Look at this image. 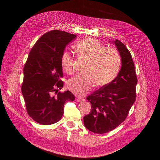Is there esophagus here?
I'll use <instances>...</instances> for the list:
<instances>
[{
    "mask_svg": "<svg viewBox=\"0 0 160 160\" xmlns=\"http://www.w3.org/2000/svg\"><path fill=\"white\" fill-rule=\"evenodd\" d=\"M77 102H83V101H84L85 100L83 99V98H77Z\"/></svg>",
    "mask_w": 160,
    "mask_h": 160,
    "instance_id": "esophagus-1",
    "label": "esophagus"
}]
</instances>
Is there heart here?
I'll use <instances>...</instances> for the list:
<instances>
[{"label": "heart", "mask_w": 160, "mask_h": 160, "mask_svg": "<svg viewBox=\"0 0 160 160\" xmlns=\"http://www.w3.org/2000/svg\"><path fill=\"white\" fill-rule=\"evenodd\" d=\"M77 54L88 60L84 74H78L67 82V87L73 93L83 96L93 87H102L112 82L118 74L121 60L115 48L106 47L95 39L88 38L75 45ZM61 63L67 72L72 71V58L69 52H64Z\"/></svg>", "instance_id": "b5f03b06"}]
</instances>
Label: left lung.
Masks as SVG:
<instances>
[{
	"label": "left lung",
	"mask_w": 160,
	"mask_h": 160,
	"mask_svg": "<svg viewBox=\"0 0 160 160\" xmlns=\"http://www.w3.org/2000/svg\"><path fill=\"white\" fill-rule=\"evenodd\" d=\"M113 43L121 58V68L112 82L87 97L91 110L83 117V124L96 133H106L118 127L127 118L136 100L138 79L131 54L118 39Z\"/></svg>",
	"instance_id": "1"
}]
</instances>
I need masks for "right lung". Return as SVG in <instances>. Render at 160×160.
<instances>
[{"mask_svg":"<svg viewBox=\"0 0 160 160\" xmlns=\"http://www.w3.org/2000/svg\"><path fill=\"white\" fill-rule=\"evenodd\" d=\"M77 38L64 31L45 33L32 48L23 69L21 91L28 114L38 123L52 124L60 121L64 104L73 101L74 95L67 90L58 92L63 86L62 56L72 40Z\"/></svg>","mask_w":160,"mask_h":160,"instance_id":"right-lung-1","label":"right lung"}]
</instances>
